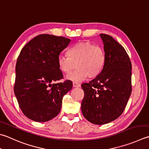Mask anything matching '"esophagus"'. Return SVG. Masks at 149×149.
Masks as SVG:
<instances>
[{
  "label": "esophagus",
  "mask_w": 149,
  "mask_h": 149,
  "mask_svg": "<svg viewBox=\"0 0 149 149\" xmlns=\"http://www.w3.org/2000/svg\"><path fill=\"white\" fill-rule=\"evenodd\" d=\"M72 86H73L74 88H80V84L77 83V82H73L72 83Z\"/></svg>",
  "instance_id": "1"
}]
</instances>
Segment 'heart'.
I'll list each match as a JSON object with an SVG mask.
<instances>
[{"label": "heart", "instance_id": "b5f03b06", "mask_svg": "<svg viewBox=\"0 0 149 149\" xmlns=\"http://www.w3.org/2000/svg\"><path fill=\"white\" fill-rule=\"evenodd\" d=\"M67 56H59L58 66L64 74H69L67 79L80 82L89 77L94 78L103 71L106 56L102 48L86 41H80L73 45L67 52Z\"/></svg>", "mask_w": 149, "mask_h": 149}]
</instances>
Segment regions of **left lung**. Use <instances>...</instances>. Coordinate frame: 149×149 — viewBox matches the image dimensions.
Instances as JSON below:
<instances>
[{
    "label": "left lung",
    "mask_w": 149,
    "mask_h": 149,
    "mask_svg": "<svg viewBox=\"0 0 149 149\" xmlns=\"http://www.w3.org/2000/svg\"><path fill=\"white\" fill-rule=\"evenodd\" d=\"M106 63L103 71L82 84L84 117L95 125L110 123L123 113L132 92V64L125 49L111 36L101 33Z\"/></svg>",
    "instance_id": "8db88e82"
}]
</instances>
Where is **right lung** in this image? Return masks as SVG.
<instances>
[{
	"label": "right lung",
	"instance_id": "right-lung-1",
	"mask_svg": "<svg viewBox=\"0 0 149 149\" xmlns=\"http://www.w3.org/2000/svg\"><path fill=\"white\" fill-rule=\"evenodd\" d=\"M71 41L41 34L21 50L15 67L14 93L22 113L30 119L46 122L60 113L63 97L72 89V83H55L63 77L58 58Z\"/></svg>",
	"mask_w": 149,
	"mask_h": 149
}]
</instances>
